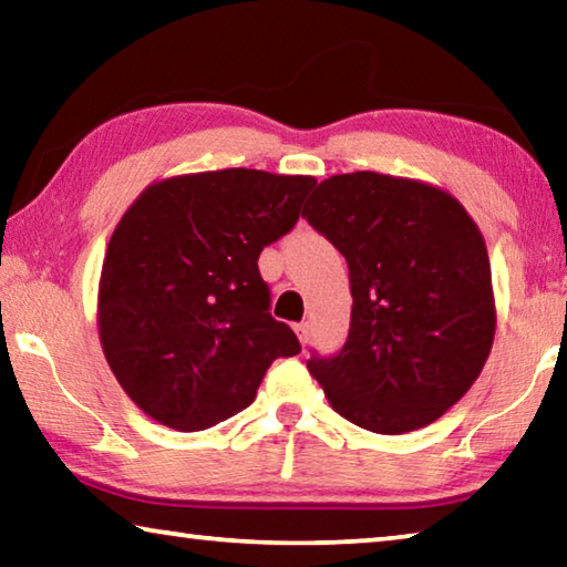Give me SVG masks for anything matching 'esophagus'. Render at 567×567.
I'll return each mask as SVG.
<instances>
[{
	"label": "esophagus",
	"mask_w": 567,
	"mask_h": 567,
	"mask_svg": "<svg viewBox=\"0 0 567 567\" xmlns=\"http://www.w3.org/2000/svg\"><path fill=\"white\" fill-rule=\"evenodd\" d=\"M295 332H297V338H300L302 344L310 342V322H297Z\"/></svg>",
	"instance_id": "34e87169"
}]
</instances>
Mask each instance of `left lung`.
Wrapping results in <instances>:
<instances>
[{"mask_svg": "<svg viewBox=\"0 0 567 567\" xmlns=\"http://www.w3.org/2000/svg\"><path fill=\"white\" fill-rule=\"evenodd\" d=\"M348 260L342 350L307 370L330 405L370 433L402 435L465 395L491 354L495 300L485 239L453 195L380 172L320 182L305 205Z\"/></svg>", "mask_w": 567, "mask_h": 567, "instance_id": "obj_1", "label": "left lung"}]
</instances>
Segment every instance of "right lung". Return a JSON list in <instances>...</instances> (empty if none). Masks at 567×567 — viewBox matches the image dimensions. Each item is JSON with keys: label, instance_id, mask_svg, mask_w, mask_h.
I'll return each instance as SVG.
<instances>
[{"label": "right lung", "instance_id": "obj_1", "mask_svg": "<svg viewBox=\"0 0 567 567\" xmlns=\"http://www.w3.org/2000/svg\"><path fill=\"white\" fill-rule=\"evenodd\" d=\"M315 177L217 169L150 185L112 233L100 342L134 405L182 433L255 400L300 340L270 315L260 252L290 233Z\"/></svg>", "mask_w": 567, "mask_h": 567}]
</instances>
